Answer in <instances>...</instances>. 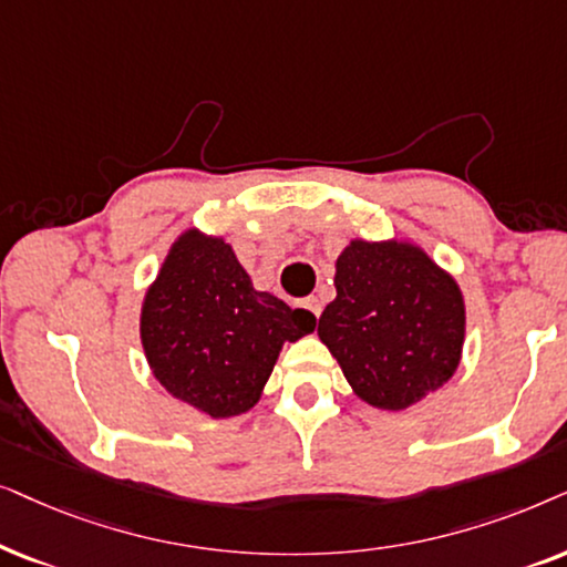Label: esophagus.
Returning <instances> with one entry per match:
<instances>
[{
    "mask_svg": "<svg viewBox=\"0 0 567 567\" xmlns=\"http://www.w3.org/2000/svg\"><path fill=\"white\" fill-rule=\"evenodd\" d=\"M303 306L308 308V311H311V313L316 316V319H319V316H321V300H319V298H316V296L306 298V300H303Z\"/></svg>",
    "mask_w": 567,
    "mask_h": 567,
    "instance_id": "34e87169",
    "label": "esophagus"
}]
</instances>
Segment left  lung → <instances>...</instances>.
Returning <instances> with one entry per match:
<instances>
[{
    "label": "left lung",
    "instance_id": "8db88e82",
    "mask_svg": "<svg viewBox=\"0 0 567 567\" xmlns=\"http://www.w3.org/2000/svg\"><path fill=\"white\" fill-rule=\"evenodd\" d=\"M334 269L337 298L323 308L319 339L354 396L402 412L451 381L466 334L451 271L406 238H352Z\"/></svg>",
    "mask_w": 567,
    "mask_h": 567
}]
</instances>
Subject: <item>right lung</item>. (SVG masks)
Wrapping results in <instances>:
<instances>
[{"mask_svg": "<svg viewBox=\"0 0 567 567\" xmlns=\"http://www.w3.org/2000/svg\"><path fill=\"white\" fill-rule=\"evenodd\" d=\"M316 329L251 277L223 236L186 228L142 298L140 339L155 381L213 420L256 406L285 342Z\"/></svg>", "mask_w": 567, "mask_h": 567, "instance_id": "add662e5", "label": "right lung"}]
</instances>
